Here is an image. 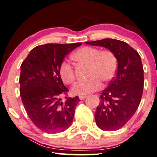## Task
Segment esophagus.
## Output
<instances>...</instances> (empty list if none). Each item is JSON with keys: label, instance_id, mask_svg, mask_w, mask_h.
Masks as SVG:
<instances>
[{"label": "esophagus", "instance_id": "1", "mask_svg": "<svg viewBox=\"0 0 157 157\" xmlns=\"http://www.w3.org/2000/svg\"><path fill=\"white\" fill-rule=\"evenodd\" d=\"M86 98H87V96H79V98L80 100H84Z\"/></svg>", "mask_w": 157, "mask_h": 157}]
</instances>
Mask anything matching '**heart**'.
Here are the masks:
<instances>
[{
  "instance_id": "1",
  "label": "heart",
  "mask_w": 157,
  "mask_h": 157,
  "mask_svg": "<svg viewBox=\"0 0 157 157\" xmlns=\"http://www.w3.org/2000/svg\"><path fill=\"white\" fill-rule=\"evenodd\" d=\"M72 58L79 65L88 66L87 80L80 81L72 88V92L79 96H85L99 90L101 82H109L115 76L117 69V58L109 50H100L93 47H83L72 55ZM59 75L65 84L70 85L75 80L73 67L63 63L60 66Z\"/></svg>"
}]
</instances>
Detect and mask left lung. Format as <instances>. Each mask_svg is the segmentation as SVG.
Listing matches in <instances>:
<instances>
[{
    "instance_id": "8db88e82",
    "label": "left lung",
    "mask_w": 157,
    "mask_h": 157,
    "mask_svg": "<svg viewBox=\"0 0 157 157\" xmlns=\"http://www.w3.org/2000/svg\"><path fill=\"white\" fill-rule=\"evenodd\" d=\"M85 43L107 48L117 58L116 77L101 92L94 118L104 131L120 129L132 117L142 99L144 70L141 57L131 46L118 40L106 38Z\"/></svg>"
}]
</instances>
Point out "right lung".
I'll return each instance as SVG.
<instances>
[{
    "label": "right lung",
    "instance_id": "add662e5",
    "mask_svg": "<svg viewBox=\"0 0 157 157\" xmlns=\"http://www.w3.org/2000/svg\"><path fill=\"white\" fill-rule=\"evenodd\" d=\"M81 43L45 44L34 48L23 62L20 75L21 100L33 123L45 132L56 133L71 125L78 96H61L69 90L62 80L59 69L64 57Z\"/></svg>",
    "mask_w": 157,
    "mask_h": 157
}]
</instances>
